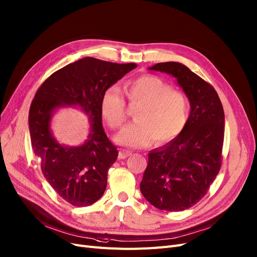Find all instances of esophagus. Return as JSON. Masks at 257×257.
Segmentation results:
<instances>
[{"mask_svg":"<svg viewBox=\"0 0 257 257\" xmlns=\"http://www.w3.org/2000/svg\"><path fill=\"white\" fill-rule=\"evenodd\" d=\"M129 155H131V152L129 151V150H120L119 152H118V159L119 160H124V159H126V158H128Z\"/></svg>","mask_w":257,"mask_h":257,"instance_id":"34e87169","label":"esophagus"}]
</instances>
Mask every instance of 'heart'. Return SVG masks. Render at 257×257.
Wrapping results in <instances>:
<instances>
[{
	"mask_svg": "<svg viewBox=\"0 0 257 257\" xmlns=\"http://www.w3.org/2000/svg\"><path fill=\"white\" fill-rule=\"evenodd\" d=\"M126 94L130 103H141L136 111L137 120L122 128L115 142L127 147H147L154 140L165 145L176 139L189 118L186 95L172 89L161 77L145 74L127 83ZM101 113L107 124L116 129L127 118L126 102L119 89L111 86L101 98Z\"/></svg>",
	"mask_w": 257,
	"mask_h": 257,
	"instance_id": "b5f03b06",
	"label": "heart"
}]
</instances>
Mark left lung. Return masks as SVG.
I'll use <instances>...</instances> for the list:
<instances>
[{"label":"left lung","mask_w":257,"mask_h":257,"mask_svg":"<svg viewBox=\"0 0 257 257\" xmlns=\"http://www.w3.org/2000/svg\"><path fill=\"white\" fill-rule=\"evenodd\" d=\"M149 69L174 76L191 110L181 135L149 152L141 192L160 210L183 211L206 195L219 172L225 135L224 109L215 89L187 66L166 62Z\"/></svg>","instance_id":"obj_1"}]
</instances>
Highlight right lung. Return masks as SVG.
Returning <instances> with one entry per match:
<instances>
[{
  "mask_svg": "<svg viewBox=\"0 0 257 257\" xmlns=\"http://www.w3.org/2000/svg\"><path fill=\"white\" fill-rule=\"evenodd\" d=\"M137 64H116L87 57L52 73L35 95L29 110L31 146L41 160V169L63 199L76 207L94 204L107 186V173L117 159V149L102 125L101 98ZM79 106L91 122L89 135L80 147H63L52 136L54 111Z\"/></svg>",
  "mask_w": 257,
  "mask_h": 257,
  "instance_id": "add662e5",
  "label": "right lung"
}]
</instances>
